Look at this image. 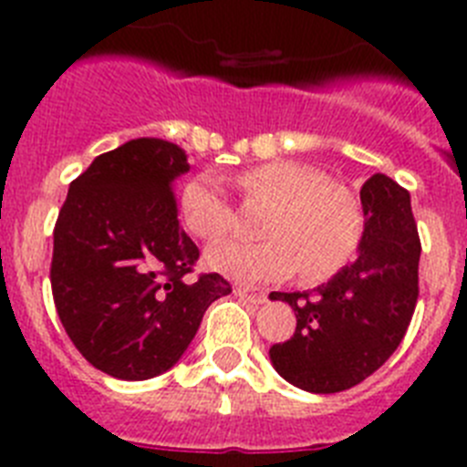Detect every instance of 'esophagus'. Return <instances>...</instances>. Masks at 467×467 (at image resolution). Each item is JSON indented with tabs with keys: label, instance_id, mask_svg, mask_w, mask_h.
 <instances>
[{
	"label": "esophagus",
	"instance_id": "obj_1",
	"mask_svg": "<svg viewBox=\"0 0 467 467\" xmlns=\"http://www.w3.org/2000/svg\"><path fill=\"white\" fill-rule=\"evenodd\" d=\"M234 295L241 296L247 304H254V306H259V304L266 301V292L257 290V287H247V285H236V287H234Z\"/></svg>",
	"mask_w": 467,
	"mask_h": 467
}]
</instances>
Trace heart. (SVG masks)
<instances>
[{"label":"heart","instance_id":"b5f03b06","mask_svg":"<svg viewBox=\"0 0 467 467\" xmlns=\"http://www.w3.org/2000/svg\"><path fill=\"white\" fill-rule=\"evenodd\" d=\"M238 184L253 198L274 201L262 243L226 241L210 247L205 264L238 283H275L301 264L313 280L327 278L353 257L362 236L356 198L337 182H325L317 168L296 161H269L241 172ZM180 214L196 238L220 241L234 226V210L222 184L193 177L180 193Z\"/></svg>","mask_w":467,"mask_h":467}]
</instances>
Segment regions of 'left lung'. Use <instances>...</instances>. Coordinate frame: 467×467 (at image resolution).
Segmentation results:
<instances>
[{"label": "left lung", "mask_w": 467, "mask_h": 467, "mask_svg": "<svg viewBox=\"0 0 467 467\" xmlns=\"http://www.w3.org/2000/svg\"><path fill=\"white\" fill-rule=\"evenodd\" d=\"M358 259L311 292H271L296 316L292 339L271 346L275 372L308 393H341L374 374L402 341L419 296L420 241L411 198L386 175L360 189Z\"/></svg>", "instance_id": "8db88e82"}]
</instances>
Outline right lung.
I'll return each mask as SVG.
<instances>
[{
    "label": "right lung",
    "mask_w": 467,
    "mask_h": 467,
    "mask_svg": "<svg viewBox=\"0 0 467 467\" xmlns=\"http://www.w3.org/2000/svg\"><path fill=\"white\" fill-rule=\"evenodd\" d=\"M187 151L128 140L69 184L53 231L51 287L72 344L100 372L144 381L168 372L203 313L226 296L220 274L187 280L198 247L177 222L172 184Z\"/></svg>",
    "instance_id": "right-lung-1"
}]
</instances>
